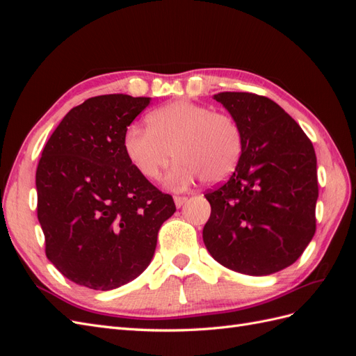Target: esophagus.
I'll use <instances>...</instances> for the list:
<instances>
[{"label": "esophagus", "mask_w": 356, "mask_h": 356, "mask_svg": "<svg viewBox=\"0 0 356 356\" xmlns=\"http://www.w3.org/2000/svg\"><path fill=\"white\" fill-rule=\"evenodd\" d=\"M174 200H175L177 208H181V207H184V203L187 202V197L186 196H175Z\"/></svg>", "instance_id": "34e87169"}]
</instances>
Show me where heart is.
I'll use <instances>...</instances> for the list:
<instances>
[{
  "instance_id": "heart-1",
  "label": "heart",
  "mask_w": 356,
  "mask_h": 356,
  "mask_svg": "<svg viewBox=\"0 0 356 356\" xmlns=\"http://www.w3.org/2000/svg\"><path fill=\"white\" fill-rule=\"evenodd\" d=\"M147 124H131L124 131L126 157L143 177L157 179L175 156L177 163L166 178L170 188H186L199 178L207 184L224 181L243 152L236 118L186 99L153 110Z\"/></svg>"
}]
</instances>
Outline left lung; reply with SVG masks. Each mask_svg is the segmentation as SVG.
I'll use <instances>...</instances> for the list:
<instances>
[{
	"label": "left lung",
	"instance_id": "obj_1",
	"mask_svg": "<svg viewBox=\"0 0 356 356\" xmlns=\"http://www.w3.org/2000/svg\"><path fill=\"white\" fill-rule=\"evenodd\" d=\"M243 134L232 177L204 197L211 217L203 227L209 254L230 270L266 276L293 264L316 230V154L297 122L272 99L221 92Z\"/></svg>",
	"mask_w": 356,
	"mask_h": 356
}]
</instances>
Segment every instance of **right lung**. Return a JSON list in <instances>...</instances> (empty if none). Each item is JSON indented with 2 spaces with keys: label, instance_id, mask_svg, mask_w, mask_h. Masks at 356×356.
Segmentation results:
<instances>
[{
  "label": "right lung",
  "instance_id": "1",
  "mask_svg": "<svg viewBox=\"0 0 356 356\" xmlns=\"http://www.w3.org/2000/svg\"><path fill=\"white\" fill-rule=\"evenodd\" d=\"M152 98H89L62 118L38 161L37 215L46 255L70 281L110 291L148 267L177 211L126 157L123 135Z\"/></svg>",
  "mask_w": 356,
  "mask_h": 356
}]
</instances>
